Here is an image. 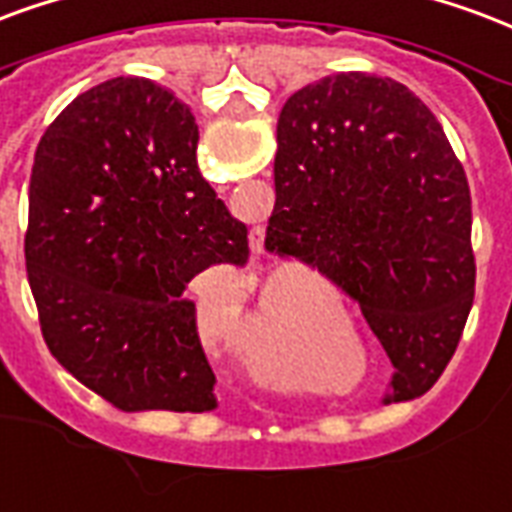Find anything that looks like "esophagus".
<instances>
[{
  "mask_svg": "<svg viewBox=\"0 0 512 512\" xmlns=\"http://www.w3.org/2000/svg\"><path fill=\"white\" fill-rule=\"evenodd\" d=\"M249 244H252V252H263V233H260V227L257 230H252V236H249Z\"/></svg>",
  "mask_w": 512,
  "mask_h": 512,
  "instance_id": "esophagus-1",
  "label": "esophagus"
}]
</instances>
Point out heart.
<instances>
[{
	"mask_svg": "<svg viewBox=\"0 0 512 512\" xmlns=\"http://www.w3.org/2000/svg\"><path fill=\"white\" fill-rule=\"evenodd\" d=\"M298 301H312V306H317L320 312H333L331 301L325 298L317 287H298ZM282 317L285 314L279 312V309H260V312L252 317V331H249V344H246V352H249V358H266L268 355V336L274 328L282 325Z\"/></svg>",
	"mask_w": 512,
	"mask_h": 512,
	"instance_id": "1",
	"label": "heart"
}]
</instances>
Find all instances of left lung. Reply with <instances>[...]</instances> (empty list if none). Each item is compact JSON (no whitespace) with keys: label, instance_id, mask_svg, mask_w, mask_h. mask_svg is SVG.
<instances>
[{"label":"left lung","instance_id":"8db88e82","mask_svg":"<svg viewBox=\"0 0 512 512\" xmlns=\"http://www.w3.org/2000/svg\"><path fill=\"white\" fill-rule=\"evenodd\" d=\"M276 140L266 249L358 301L393 399L423 396L475 301L472 198L442 124L404 83L342 73L285 102Z\"/></svg>","mask_w":512,"mask_h":512}]
</instances>
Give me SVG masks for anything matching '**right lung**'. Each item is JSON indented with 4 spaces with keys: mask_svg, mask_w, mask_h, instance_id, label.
<instances>
[{
    "mask_svg": "<svg viewBox=\"0 0 512 512\" xmlns=\"http://www.w3.org/2000/svg\"><path fill=\"white\" fill-rule=\"evenodd\" d=\"M198 138L176 94L121 75L78 94L34 151L24 252L43 339L124 412L214 407L184 290L244 268L249 238L203 179Z\"/></svg>",
    "mask_w": 512,
    "mask_h": 512,
    "instance_id": "1",
    "label": "right lung"
}]
</instances>
